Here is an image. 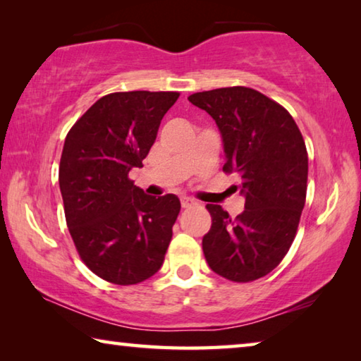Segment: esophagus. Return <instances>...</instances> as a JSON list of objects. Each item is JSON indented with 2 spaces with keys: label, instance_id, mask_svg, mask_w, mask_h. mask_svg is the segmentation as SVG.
<instances>
[{
  "label": "esophagus",
  "instance_id": "esophagus-1",
  "mask_svg": "<svg viewBox=\"0 0 361 361\" xmlns=\"http://www.w3.org/2000/svg\"><path fill=\"white\" fill-rule=\"evenodd\" d=\"M191 205H195V202H194L192 199L181 197V207H183V209H188V207H191Z\"/></svg>",
  "mask_w": 361,
  "mask_h": 361
}]
</instances>
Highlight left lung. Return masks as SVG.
Returning <instances> with one entry per match:
<instances>
[{
  "label": "left lung",
  "mask_w": 361,
  "mask_h": 361,
  "mask_svg": "<svg viewBox=\"0 0 361 361\" xmlns=\"http://www.w3.org/2000/svg\"><path fill=\"white\" fill-rule=\"evenodd\" d=\"M188 100L215 119L223 170L237 173L245 197V210L235 219L221 205H207L212 228L202 239L205 259L232 282L264 277L290 250L305 204L307 151L301 132L283 106L250 87L207 90Z\"/></svg>",
  "instance_id": "1"
}]
</instances>
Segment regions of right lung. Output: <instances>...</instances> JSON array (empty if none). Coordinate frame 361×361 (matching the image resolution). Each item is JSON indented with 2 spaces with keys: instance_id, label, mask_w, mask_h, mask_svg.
Returning <instances> with one entry per match:
<instances>
[{
  "instance_id": "right-lung-1",
  "label": "right lung",
  "mask_w": 361,
  "mask_h": 361,
  "mask_svg": "<svg viewBox=\"0 0 361 361\" xmlns=\"http://www.w3.org/2000/svg\"><path fill=\"white\" fill-rule=\"evenodd\" d=\"M178 92H114L97 100L65 138L59 169L65 218L78 253L106 282L135 285L161 269L181 204L145 194L143 167Z\"/></svg>"
}]
</instances>
